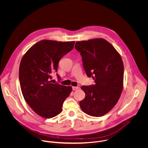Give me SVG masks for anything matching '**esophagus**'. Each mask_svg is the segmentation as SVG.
<instances>
[{"label": "esophagus", "mask_w": 148, "mask_h": 148, "mask_svg": "<svg viewBox=\"0 0 148 148\" xmlns=\"http://www.w3.org/2000/svg\"><path fill=\"white\" fill-rule=\"evenodd\" d=\"M80 87L79 86H72V89L73 90H77L78 89H79Z\"/></svg>", "instance_id": "obj_1"}]
</instances>
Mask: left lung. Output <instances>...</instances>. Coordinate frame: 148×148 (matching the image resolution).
Returning a JSON list of instances; mask_svg holds the SVG:
<instances>
[{"label": "left lung", "instance_id": "left-lung-1", "mask_svg": "<svg viewBox=\"0 0 148 148\" xmlns=\"http://www.w3.org/2000/svg\"><path fill=\"white\" fill-rule=\"evenodd\" d=\"M87 76L95 85L82 86L85 97L80 101L82 110L94 117L102 116L117 104L123 88L124 64L112 45L103 39L77 42Z\"/></svg>", "mask_w": 148, "mask_h": 148}]
</instances>
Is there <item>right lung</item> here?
<instances>
[{
  "instance_id": "obj_1",
  "label": "right lung",
  "mask_w": 148,
  "mask_h": 148,
  "mask_svg": "<svg viewBox=\"0 0 148 148\" xmlns=\"http://www.w3.org/2000/svg\"><path fill=\"white\" fill-rule=\"evenodd\" d=\"M75 42L43 40L32 45L23 56L19 77L23 96L38 115L52 118L62 111L64 100L72 92L71 86L51 83L60 60L69 52ZM58 78L60 77L57 74Z\"/></svg>"
}]
</instances>
